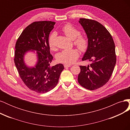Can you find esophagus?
I'll list each match as a JSON object with an SVG mask.
<instances>
[{"label":"esophagus","instance_id":"1","mask_svg":"<svg viewBox=\"0 0 130 130\" xmlns=\"http://www.w3.org/2000/svg\"><path fill=\"white\" fill-rule=\"evenodd\" d=\"M71 66H72V65H70V64H64V68H68V67H70Z\"/></svg>","mask_w":130,"mask_h":130}]
</instances>
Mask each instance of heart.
<instances>
[{
  "label": "heart",
  "mask_w": 130,
  "mask_h": 130,
  "mask_svg": "<svg viewBox=\"0 0 130 130\" xmlns=\"http://www.w3.org/2000/svg\"><path fill=\"white\" fill-rule=\"evenodd\" d=\"M61 30L67 36L74 40V44L81 51L84 52L88 46V40L84 35H80V31L71 24H65L62 27ZM56 35L53 32L48 38V44L50 49L55 50L56 48L55 38ZM79 56V53L76 49H67L62 50L57 55V60L59 62L65 64H72L75 62Z\"/></svg>",
  "instance_id": "1"
}]
</instances>
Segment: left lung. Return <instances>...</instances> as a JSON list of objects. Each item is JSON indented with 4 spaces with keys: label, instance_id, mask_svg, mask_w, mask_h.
<instances>
[{
    "label": "left lung",
    "instance_id": "8db88e82",
    "mask_svg": "<svg viewBox=\"0 0 130 130\" xmlns=\"http://www.w3.org/2000/svg\"><path fill=\"white\" fill-rule=\"evenodd\" d=\"M79 23L87 34L88 46L82 61L90 65L80 66L78 82L82 87L95 90L109 81L116 63L115 42L109 31L98 22L80 18Z\"/></svg>",
    "mask_w": 130,
    "mask_h": 130
}]
</instances>
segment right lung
Returning <instances> with one entry per match:
<instances>
[{
  "instance_id": "add662e5",
  "label": "right lung",
  "mask_w": 130,
  "mask_h": 130,
  "mask_svg": "<svg viewBox=\"0 0 130 130\" xmlns=\"http://www.w3.org/2000/svg\"><path fill=\"white\" fill-rule=\"evenodd\" d=\"M55 23L52 21L34 22L23 31L15 43L14 61L18 74L30 89L45 93L57 85L64 66H51L53 57L50 53L48 38ZM30 50H36L38 61L35 68H29L24 62V55Z\"/></svg>"
}]
</instances>
